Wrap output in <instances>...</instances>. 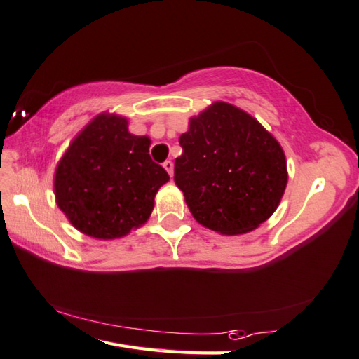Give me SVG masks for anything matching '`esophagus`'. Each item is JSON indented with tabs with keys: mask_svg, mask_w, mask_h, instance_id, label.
I'll return each instance as SVG.
<instances>
[{
	"mask_svg": "<svg viewBox=\"0 0 359 359\" xmlns=\"http://www.w3.org/2000/svg\"><path fill=\"white\" fill-rule=\"evenodd\" d=\"M163 168H165L166 171H168V174L172 177V174H174V163L171 160H166L165 163H163Z\"/></svg>",
	"mask_w": 359,
	"mask_h": 359,
	"instance_id": "34e87169",
	"label": "esophagus"
}]
</instances>
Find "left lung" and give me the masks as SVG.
Returning <instances> with one entry per match:
<instances>
[{"mask_svg":"<svg viewBox=\"0 0 359 359\" xmlns=\"http://www.w3.org/2000/svg\"><path fill=\"white\" fill-rule=\"evenodd\" d=\"M174 182L193 218L221 236L251 232L269 219L287 187L281 144L256 117L215 102L190 117Z\"/></svg>","mask_w":359,"mask_h":359,"instance_id":"1","label":"left lung"}]
</instances>
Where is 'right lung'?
Returning a JSON list of instances; mask_svg holds the SVG:
<instances>
[{
  "mask_svg": "<svg viewBox=\"0 0 359 359\" xmlns=\"http://www.w3.org/2000/svg\"><path fill=\"white\" fill-rule=\"evenodd\" d=\"M151 138L128 132V119L97 114L80 130L55 169L56 204L84 236L114 240L151 217L155 194L169 180L149 155Z\"/></svg>",
  "mask_w": 359,
  "mask_h": 359,
  "instance_id": "obj_1",
  "label": "right lung"
}]
</instances>
